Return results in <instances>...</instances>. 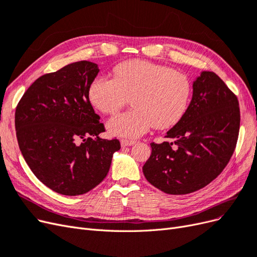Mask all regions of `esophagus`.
<instances>
[{
	"instance_id": "34e87169",
	"label": "esophagus",
	"mask_w": 257,
	"mask_h": 257,
	"mask_svg": "<svg viewBox=\"0 0 257 257\" xmlns=\"http://www.w3.org/2000/svg\"><path fill=\"white\" fill-rule=\"evenodd\" d=\"M137 142L134 140H126V139H121L120 140V144L122 147H126V146H132L135 145Z\"/></svg>"
}]
</instances>
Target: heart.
I'll return each mask as SVG.
<instances>
[{"label": "heart", "instance_id": "1", "mask_svg": "<svg viewBox=\"0 0 257 257\" xmlns=\"http://www.w3.org/2000/svg\"><path fill=\"white\" fill-rule=\"evenodd\" d=\"M92 104L112 114L131 97V111L114 115L106 129L114 137L136 139L153 126L170 128L183 118L192 97L191 81L168 66L143 60L118 64L113 79L97 77L88 88Z\"/></svg>", "mask_w": 257, "mask_h": 257}]
</instances>
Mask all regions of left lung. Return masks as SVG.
Returning a JSON list of instances; mask_svg holds the SVG:
<instances>
[{
    "label": "left lung",
    "mask_w": 257,
    "mask_h": 257,
    "mask_svg": "<svg viewBox=\"0 0 257 257\" xmlns=\"http://www.w3.org/2000/svg\"><path fill=\"white\" fill-rule=\"evenodd\" d=\"M240 110L236 95L216 73L203 71L193 82L188 109L165 138L152 143L144 167L145 178L161 191L188 194L217 178L237 144Z\"/></svg>",
    "instance_id": "left-lung-1"
}]
</instances>
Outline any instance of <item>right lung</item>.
<instances>
[{
	"mask_svg": "<svg viewBox=\"0 0 257 257\" xmlns=\"http://www.w3.org/2000/svg\"><path fill=\"white\" fill-rule=\"evenodd\" d=\"M99 72L88 61L68 64L33 83L17 105L15 126L21 154L34 175L64 195L84 194L107 175L117 139L104 132L88 88Z\"/></svg>",
	"mask_w": 257,
	"mask_h": 257,
	"instance_id": "add662e5",
	"label": "right lung"
}]
</instances>
